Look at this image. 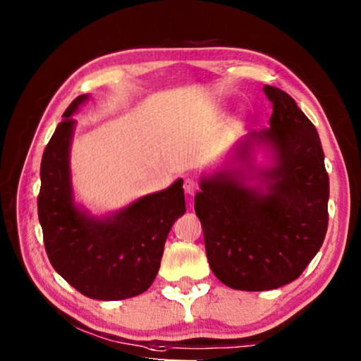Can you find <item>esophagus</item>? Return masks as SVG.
<instances>
[{"instance_id":"34e87169","label":"esophagus","mask_w":361,"mask_h":361,"mask_svg":"<svg viewBox=\"0 0 361 361\" xmlns=\"http://www.w3.org/2000/svg\"><path fill=\"white\" fill-rule=\"evenodd\" d=\"M183 188H185V192L189 195H194L195 192H197V183H195L192 178H186Z\"/></svg>"}]
</instances>
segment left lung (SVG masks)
Masks as SVG:
<instances>
[{"label":"left lung","mask_w":361,"mask_h":361,"mask_svg":"<svg viewBox=\"0 0 361 361\" xmlns=\"http://www.w3.org/2000/svg\"><path fill=\"white\" fill-rule=\"evenodd\" d=\"M271 127L237 143L215 172L200 176L194 209L219 282L267 291L296 280L328 228L329 180L319 133L291 97L264 85ZM269 154L267 166L255 152Z\"/></svg>","instance_id":"obj_1"}]
</instances>
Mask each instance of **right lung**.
Returning a JSON list of instances; mask_svg holds the SVG:
<instances>
[{"instance_id":"right-lung-1","label":"right lung","mask_w":361,"mask_h":361,"mask_svg":"<svg viewBox=\"0 0 361 361\" xmlns=\"http://www.w3.org/2000/svg\"><path fill=\"white\" fill-rule=\"evenodd\" d=\"M89 95H79L47 143L41 161L38 216L54 269L84 296L119 301L154 282L173 223L185 215L183 180L122 209L92 215L76 202L71 181V118Z\"/></svg>"}]
</instances>
